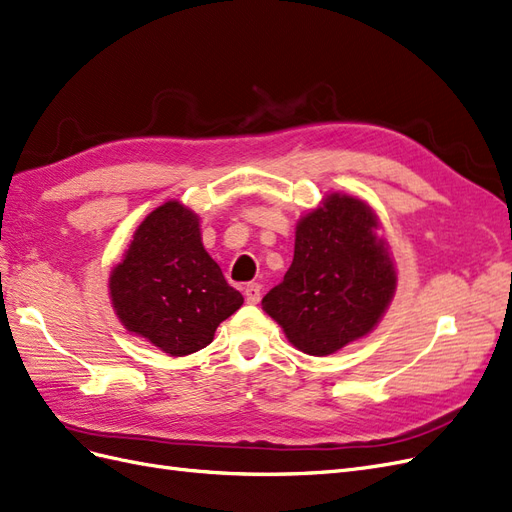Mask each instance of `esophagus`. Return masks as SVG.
Instances as JSON below:
<instances>
[{
  "label": "esophagus",
  "instance_id": "1",
  "mask_svg": "<svg viewBox=\"0 0 512 512\" xmlns=\"http://www.w3.org/2000/svg\"><path fill=\"white\" fill-rule=\"evenodd\" d=\"M243 294H245V301L250 305H256L260 301V284H247L243 288Z\"/></svg>",
  "mask_w": 512,
  "mask_h": 512
}]
</instances>
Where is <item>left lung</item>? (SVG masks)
Here are the masks:
<instances>
[{
	"label": "left lung",
	"instance_id": "1",
	"mask_svg": "<svg viewBox=\"0 0 512 512\" xmlns=\"http://www.w3.org/2000/svg\"><path fill=\"white\" fill-rule=\"evenodd\" d=\"M380 222L361 198L331 194L299 220L294 258L262 309L305 354L327 356L374 331L397 273Z\"/></svg>",
	"mask_w": 512,
	"mask_h": 512
}]
</instances>
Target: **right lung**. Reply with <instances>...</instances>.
Here are the masks:
<instances>
[{
  "label": "right lung",
  "mask_w": 512,
  "mask_h": 512,
  "mask_svg": "<svg viewBox=\"0 0 512 512\" xmlns=\"http://www.w3.org/2000/svg\"><path fill=\"white\" fill-rule=\"evenodd\" d=\"M108 290L123 327L170 356L209 346L220 322L243 305L203 247L198 215L177 200L136 228Z\"/></svg>",
  "instance_id": "add662e5"
}]
</instances>
